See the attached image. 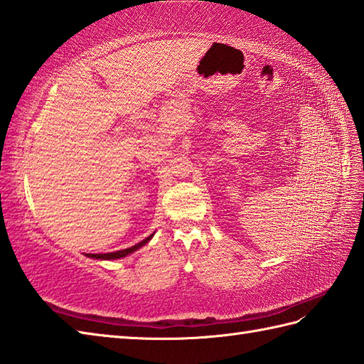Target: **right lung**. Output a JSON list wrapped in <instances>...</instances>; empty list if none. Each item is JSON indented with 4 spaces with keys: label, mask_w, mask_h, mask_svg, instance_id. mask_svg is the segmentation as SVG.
I'll return each mask as SVG.
<instances>
[{
    "label": "right lung",
    "mask_w": 364,
    "mask_h": 364,
    "mask_svg": "<svg viewBox=\"0 0 364 364\" xmlns=\"http://www.w3.org/2000/svg\"><path fill=\"white\" fill-rule=\"evenodd\" d=\"M153 236H154V233L150 235L149 237H145L144 241H141L139 244H136L133 247H128V249H125V250H117V252H111V253H87L86 257L94 258V259H120V258H125V257H128V255H131L133 252L141 249V247H144Z\"/></svg>",
    "instance_id": "right-lung-1"
}]
</instances>
